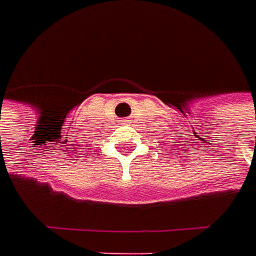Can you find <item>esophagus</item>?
Returning <instances> with one entry per match:
<instances>
[{
    "label": "esophagus",
    "mask_w": 256,
    "mask_h": 256,
    "mask_svg": "<svg viewBox=\"0 0 256 256\" xmlns=\"http://www.w3.org/2000/svg\"><path fill=\"white\" fill-rule=\"evenodd\" d=\"M120 122H121V124H128V122H130V121H128V120H121Z\"/></svg>",
    "instance_id": "1"
}]
</instances>
